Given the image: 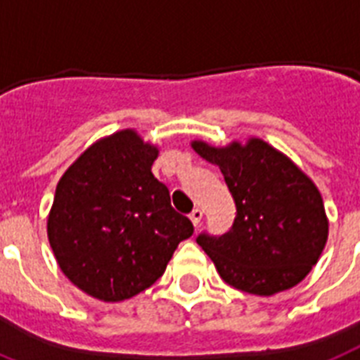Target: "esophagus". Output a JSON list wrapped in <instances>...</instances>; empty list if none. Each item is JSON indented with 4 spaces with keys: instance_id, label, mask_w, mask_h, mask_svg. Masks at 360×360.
Masks as SVG:
<instances>
[{
    "instance_id": "1",
    "label": "esophagus",
    "mask_w": 360,
    "mask_h": 360,
    "mask_svg": "<svg viewBox=\"0 0 360 360\" xmlns=\"http://www.w3.org/2000/svg\"><path fill=\"white\" fill-rule=\"evenodd\" d=\"M201 218H203V212H201L200 209H194L192 212H190V220H192V224H194L195 227L201 224Z\"/></svg>"
}]
</instances>
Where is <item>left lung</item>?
<instances>
[{
	"instance_id": "8db88e82",
	"label": "left lung",
	"mask_w": 360,
	"mask_h": 360,
	"mask_svg": "<svg viewBox=\"0 0 360 360\" xmlns=\"http://www.w3.org/2000/svg\"><path fill=\"white\" fill-rule=\"evenodd\" d=\"M220 168L236 216L224 235L200 233L195 242L227 285L271 296L292 288L311 271L327 240L322 195L283 153L259 139L246 146L192 144Z\"/></svg>"
}]
</instances>
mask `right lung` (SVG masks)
Wrapping results in <instances>:
<instances>
[{
	"mask_svg": "<svg viewBox=\"0 0 360 360\" xmlns=\"http://www.w3.org/2000/svg\"><path fill=\"white\" fill-rule=\"evenodd\" d=\"M157 148L120 131L84 151L58 181L48 238L70 281L103 302L153 285L194 233L151 166Z\"/></svg>",
	"mask_w": 360,
	"mask_h": 360,
	"instance_id": "obj_1",
	"label": "right lung"
}]
</instances>
